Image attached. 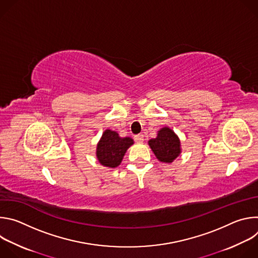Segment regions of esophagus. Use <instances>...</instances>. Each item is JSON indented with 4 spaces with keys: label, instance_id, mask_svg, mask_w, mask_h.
<instances>
[{
    "label": "esophagus",
    "instance_id": "1",
    "mask_svg": "<svg viewBox=\"0 0 258 258\" xmlns=\"http://www.w3.org/2000/svg\"><path fill=\"white\" fill-rule=\"evenodd\" d=\"M135 141L137 143H143L144 142V136L142 134H139V135L135 136Z\"/></svg>",
    "mask_w": 258,
    "mask_h": 258
}]
</instances>
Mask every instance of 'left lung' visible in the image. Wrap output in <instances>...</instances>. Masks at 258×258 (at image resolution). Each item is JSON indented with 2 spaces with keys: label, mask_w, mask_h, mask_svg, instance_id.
<instances>
[{
  "label": "left lung",
  "mask_w": 258,
  "mask_h": 258,
  "mask_svg": "<svg viewBox=\"0 0 258 258\" xmlns=\"http://www.w3.org/2000/svg\"><path fill=\"white\" fill-rule=\"evenodd\" d=\"M156 158L163 163H171L181 153L180 140L169 127L164 126L157 132V137L148 141Z\"/></svg>",
  "instance_id": "1"
}]
</instances>
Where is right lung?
<instances>
[{"label":"right lung","instance_id":"obj_1","mask_svg":"<svg viewBox=\"0 0 258 258\" xmlns=\"http://www.w3.org/2000/svg\"><path fill=\"white\" fill-rule=\"evenodd\" d=\"M132 145H134L132 138H121L117 132L107 128L97 144V159L105 167L115 168L121 163L125 152Z\"/></svg>","mask_w":258,"mask_h":258}]
</instances>
